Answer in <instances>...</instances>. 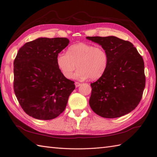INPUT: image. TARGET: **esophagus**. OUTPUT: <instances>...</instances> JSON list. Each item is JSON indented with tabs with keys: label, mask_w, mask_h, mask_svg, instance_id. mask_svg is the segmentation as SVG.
<instances>
[{
	"label": "esophagus",
	"mask_w": 157,
	"mask_h": 157,
	"mask_svg": "<svg viewBox=\"0 0 157 157\" xmlns=\"http://www.w3.org/2000/svg\"><path fill=\"white\" fill-rule=\"evenodd\" d=\"M75 86L76 87H78V86H80V85H81V84H80V82H75Z\"/></svg>",
	"instance_id": "34e87169"
}]
</instances>
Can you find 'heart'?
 Here are the masks:
<instances>
[{
  "label": "heart",
  "mask_w": 157,
  "mask_h": 157,
  "mask_svg": "<svg viewBox=\"0 0 157 157\" xmlns=\"http://www.w3.org/2000/svg\"><path fill=\"white\" fill-rule=\"evenodd\" d=\"M108 61L107 52L101 47L84 42L69 46L67 53H59L56 57L57 65L67 78L72 77L77 65L75 78L98 79L105 72Z\"/></svg>",
  "instance_id": "1"
}]
</instances>
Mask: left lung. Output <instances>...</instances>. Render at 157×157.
I'll use <instances>...</instances> for the list:
<instances>
[{
	"label": "left lung",
	"instance_id": "8db88e82",
	"mask_svg": "<svg viewBox=\"0 0 157 157\" xmlns=\"http://www.w3.org/2000/svg\"><path fill=\"white\" fill-rule=\"evenodd\" d=\"M108 55L105 72L90 84L89 104L94 113L113 118L132 111L141 101L145 86L144 62L130 42L114 36H87Z\"/></svg>",
	"mask_w": 157,
	"mask_h": 157
}]
</instances>
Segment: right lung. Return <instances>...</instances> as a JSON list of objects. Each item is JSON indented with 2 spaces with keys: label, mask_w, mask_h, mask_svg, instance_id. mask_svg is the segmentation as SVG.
Instances as JSON below:
<instances>
[{
  "label": "right lung",
  "mask_w": 157,
  "mask_h": 157,
  "mask_svg": "<svg viewBox=\"0 0 157 157\" xmlns=\"http://www.w3.org/2000/svg\"><path fill=\"white\" fill-rule=\"evenodd\" d=\"M69 43L67 38H38L19 50L13 61V89L21 108L39 120L63 113L75 88L56 63V57Z\"/></svg>",
  "instance_id": "right-lung-1"
}]
</instances>
